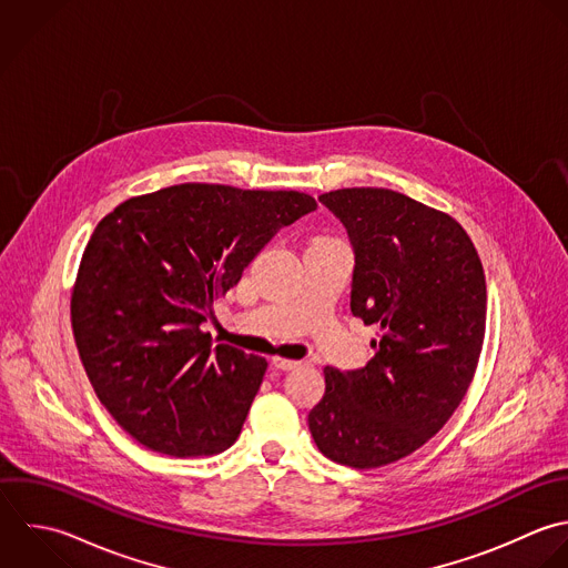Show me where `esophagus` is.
Here are the masks:
<instances>
[{"label":"esophagus","mask_w":568,"mask_h":568,"mask_svg":"<svg viewBox=\"0 0 568 568\" xmlns=\"http://www.w3.org/2000/svg\"><path fill=\"white\" fill-rule=\"evenodd\" d=\"M272 365L276 367V369H283V372H290V369H294V367H298L301 363L298 361H290V358H281V356H276V358H272Z\"/></svg>","instance_id":"34e87169"}]
</instances>
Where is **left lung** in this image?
Masks as SVG:
<instances>
[{
    "label": "left lung",
    "mask_w": 568,
    "mask_h": 568,
    "mask_svg": "<svg viewBox=\"0 0 568 568\" xmlns=\"http://www.w3.org/2000/svg\"><path fill=\"white\" fill-rule=\"evenodd\" d=\"M318 201L354 247L352 314L381 332L363 369L325 367L307 423L323 456L376 469L420 449L463 403L485 341V270L456 219L400 192L343 187Z\"/></svg>",
    "instance_id": "1"
}]
</instances>
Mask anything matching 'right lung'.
<instances>
[{
    "label": "right lung",
    "mask_w": 568,
    "mask_h": 568,
    "mask_svg": "<svg viewBox=\"0 0 568 568\" xmlns=\"http://www.w3.org/2000/svg\"><path fill=\"white\" fill-rule=\"evenodd\" d=\"M314 210L294 190L181 183L99 221L70 321L88 381L125 434L176 458L234 445L267 361L214 347L201 323L270 239Z\"/></svg>",
    "instance_id": "right-lung-1"
}]
</instances>
